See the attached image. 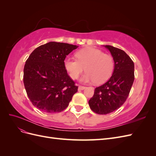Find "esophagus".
I'll return each instance as SVG.
<instances>
[{"label": "esophagus", "mask_w": 156, "mask_h": 156, "mask_svg": "<svg viewBox=\"0 0 156 156\" xmlns=\"http://www.w3.org/2000/svg\"><path fill=\"white\" fill-rule=\"evenodd\" d=\"M85 87H83V86H79L78 87V90H83L84 89H85Z\"/></svg>", "instance_id": "esophagus-1"}]
</instances>
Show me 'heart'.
Returning a JSON list of instances; mask_svg holds the SVG:
<instances>
[{
    "mask_svg": "<svg viewBox=\"0 0 156 156\" xmlns=\"http://www.w3.org/2000/svg\"><path fill=\"white\" fill-rule=\"evenodd\" d=\"M75 56L77 60L72 57H66L64 60V68L72 79H77L84 69L87 72L79 79L81 83L95 81L100 84L111 76L114 61L111 55L104 54L101 50L87 48L78 51Z\"/></svg>",
    "mask_w": 156,
    "mask_h": 156,
    "instance_id": "1",
    "label": "heart"
}]
</instances>
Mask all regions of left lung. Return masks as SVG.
Returning a JSON list of instances; mask_svg holds the SVG:
<instances>
[{
	"instance_id": "obj_1",
	"label": "left lung",
	"mask_w": 156,
	"mask_h": 156,
	"mask_svg": "<svg viewBox=\"0 0 156 156\" xmlns=\"http://www.w3.org/2000/svg\"><path fill=\"white\" fill-rule=\"evenodd\" d=\"M114 60V70L111 78L96 87L88 101L90 108L99 115H107L120 108L128 97L134 81V63L123 50L111 45H103Z\"/></svg>"
}]
</instances>
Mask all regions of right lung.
Segmentation results:
<instances>
[{
  "instance_id": "obj_1",
  "label": "right lung",
  "mask_w": 156,
  "mask_h": 156,
  "mask_svg": "<svg viewBox=\"0 0 156 156\" xmlns=\"http://www.w3.org/2000/svg\"><path fill=\"white\" fill-rule=\"evenodd\" d=\"M77 45L51 41L32 52L23 71L30 101L41 111L59 112L68 106L78 87L68 75L64 60Z\"/></svg>"
}]
</instances>
